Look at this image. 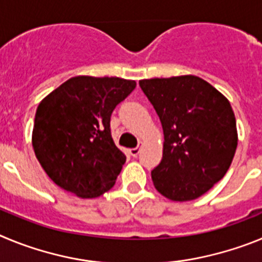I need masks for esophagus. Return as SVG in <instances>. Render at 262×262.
I'll return each mask as SVG.
<instances>
[{"label":"esophagus","mask_w":262,"mask_h":262,"mask_svg":"<svg viewBox=\"0 0 262 262\" xmlns=\"http://www.w3.org/2000/svg\"><path fill=\"white\" fill-rule=\"evenodd\" d=\"M139 152H140V147H136V148H133V149H129V154H131V156H134V157L138 156Z\"/></svg>","instance_id":"1"}]
</instances>
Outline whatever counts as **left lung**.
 <instances>
[{
    "label": "left lung",
    "instance_id": "obj_1",
    "mask_svg": "<svg viewBox=\"0 0 262 262\" xmlns=\"http://www.w3.org/2000/svg\"><path fill=\"white\" fill-rule=\"evenodd\" d=\"M164 133L163 159L151 172L159 193L172 201L195 200L221 181L237 147L228 99L196 76L139 81Z\"/></svg>",
    "mask_w": 262,
    "mask_h": 262
}]
</instances>
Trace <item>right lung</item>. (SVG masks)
<instances>
[{
  "label": "right lung",
  "mask_w": 262,
  "mask_h": 262,
  "mask_svg": "<svg viewBox=\"0 0 262 262\" xmlns=\"http://www.w3.org/2000/svg\"><path fill=\"white\" fill-rule=\"evenodd\" d=\"M135 86L119 77L77 76L39 103L32 147L57 186L81 198L114 186L126 156L111 138L110 118Z\"/></svg>",
  "instance_id": "obj_1"
}]
</instances>
